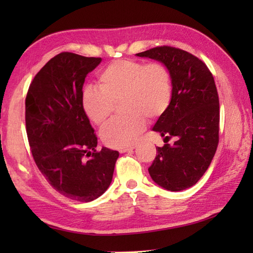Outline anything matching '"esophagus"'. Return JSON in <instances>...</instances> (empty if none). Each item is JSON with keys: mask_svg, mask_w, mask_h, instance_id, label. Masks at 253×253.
Listing matches in <instances>:
<instances>
[{"mask_svg": "<svg viewBox=\"0 0 253 253\" xmlns=\"http://www.w3.org/2000/svg\"><path fill=\"white\" fill-rule=\"evenodd\" d=\"M136 147L135 146H131V147H128V148H124V149H121L120 150V153H125V152H129L131 151V150L135 149Z\"/></svg>", "mask_w": 253, "mask_h": 253, "instance_id": "1", "label": "esophagus"}]
</instances>
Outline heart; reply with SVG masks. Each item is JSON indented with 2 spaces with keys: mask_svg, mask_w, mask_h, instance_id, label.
Segmentation results:
<instances>
[{
  "mask_svg": "<svg viewBox=\"0 0 253 253\" xmlns=\"http://www.w3.org/2000/svg\"><path fill=\"white\" fill-rule=\"evenodd\" d=\"M171 95V76L163 64L117 60L100 73L99 87L84 88L82 104L89 120L102 125L121 101L125 115L107 123L101 139L107 147L124 149L135 143L146 127V118L155 121L164 115Z\"/></svg>",
  "mask_w": 253,
  "mask_h": 253,
  "instance_id": "b5f03b06",
  "label": "heart"
}]
</instances>
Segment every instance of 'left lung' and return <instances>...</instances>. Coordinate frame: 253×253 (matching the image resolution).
<instances>
[{
	"label": "left lung",
	"mask_w": 253,
	"mask_h": 253,
	"mask_svg": "<svg viewBox=\"0 0 253 253\" xmlns=\"http://www.w3.org/2000/svg\"><path fill=\"white\" fill-rule=\"evenodd\" d=\"M136 55L162 63L173 84L170 104L152 130L164 141H175L157 148L149 174L166 190H185L206 173L217 148L219 103L214 78L201 60L176 47L158 46Z\"/></svg>",
	"instance_id": "8db88e82"
}]
</instances>
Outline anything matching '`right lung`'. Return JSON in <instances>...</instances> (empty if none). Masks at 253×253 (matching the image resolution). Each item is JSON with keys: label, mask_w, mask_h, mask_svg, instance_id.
<instances>
[{"label": "right lung", "mask_w": 253, "mask_h": 253, "mask_svg": "<svg viewBox=\"0 0 253 253\" xmlns=\"http://www.w3.org/2000/svg\"><path fill=\"white\" fill-rule=\"evenodd\" d=\"M101 61L60 53L36 75L26 96V130L38 169L57 192L80 202L106 191L120 155L105 147L96 151L82 104L84 78Z\"/></svg>", "instance_id": "right-lung-1"}]
</instances>
